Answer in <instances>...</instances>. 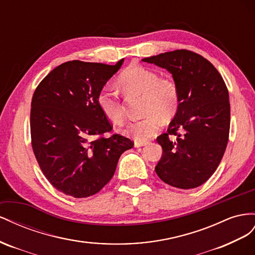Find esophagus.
<instances>
[{"mask_svg": "<svg viewBox=\"0 0 255 255\" xmlns=\"http://www.w3.org/2000/svg\"><path fill=\"white\" fill-rule=\"evenodd\" d=\"M148 142H135L134 143V146L135 147H142V146H145V145H147Z\"/></svg>", "mask_w": 255, "mask_h": 255, "instance_id": "obj_1", "label": "esophagus"}]
</instances>
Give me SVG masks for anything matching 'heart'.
<instances>
[{"label": "heart", "instance_id": "obj_1", "mask_svg": "<svg viewBox=\"0 0 255 255\" xmlns=\"http://www.w3.org/2000/svg\"><path fill=\"white\" fill-rule=\"evenodd\" d=\"M116 83L128 98L142 97L141 113L145 118L130 123L125 129V133L137 142L151 139L161 128L162 120H171L178 111L179 87L170 76H159L155 70L133 63L121 72ZM96 103L109 122L113 125H123L125 106L114 92L108 87L101 89Z\"/></svg>", "mask_w": 255, "mask_h": 255}]
</instances>
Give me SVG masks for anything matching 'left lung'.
I'll use <instances>...</instances> for the list:
<instances>
[{
	"instance_id": "left-lung-1",
	"label": "left lung",
	"mask_w": 255,
	"mask_h": 255,
	"mask_svg": "<svg viewBox=\"0 0 255 255\" xmlns=\"http://www.w3.org/2000/svg\"><path fill=\"white\" fill-rule=\"evenodd\" d=\"M143 62L168 69L179 87L180 101L168 132L157 137L163 154L155 171L179 189L203 185L220 164L230 134L229 91L205 57L180 49Z\"/></svg>"
}]
</instances>
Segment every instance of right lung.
<instances>
[{"instance_id":"add662e5","label":"right lung","mask_w":255,"mask_h":255,"mask_svg":"<svg viewBox=\"0 0 255 255\" xmlns=\"http://www.w3.org/2000/svg\"><path fill=\"white\" fill-rule=\"evenodd\" d=\"M115 65L69 61L42 79L31 104V143L43 175L72 198L99 192L113 177L133 141L119 133L98 109V92L120 69Z\"/></svg>"}]
</instances>
